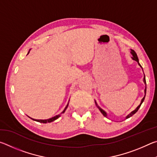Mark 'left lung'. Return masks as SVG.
<instances>
[{
	"label": "left lung",
	"instance_id": "obj_1",
	"mask_svg": "<svg viewBox=\"0 0 157 157\" xmlns=\"http://www.w3.org/2000/svg\"><path fill=\"white\" fill-rule=\"evenodd\" d=\"M131 54L132 55V59H133V60H134V61H136V62H137V63H139V65L140 66V67H141V68L143 69V68H142V66H140V64L139 63V58H138V57H137V55H136V53L135 52V51L134 50H132L131 49ZM143 82H144V84H146V81H145V74H144V78H143ZM144 93H145V95H144V97L143 98V99L141 100V101H140V105L138 106V107L135 109L134 110V111H132L131 113H130L129 114H128V115H127L126 117H125V119H127V118H130V117L131 116H132L133 115H134V113H136L137 111H138V110H139V109L140 108V105H142V103H143V101H144V99H145V94H146V87H145V90H144ZM95 105H96V106H97V107L99 109V110L100 111V112L102 113V115L104 116H105V117H107V112H106V111H105V110H103L102 108H100L99 106L98 105V104H97V102H96V101L95 100Z\"/></svg>",
	"mask_w": 157,
	"mask_h": 157
}]
</instances>
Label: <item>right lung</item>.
Returning a JSON list of instances; mask_svg holds the SVG:
<instances>
[{
  "label": "right lung",
  "mask_w": 157,
  "mask_h": 157,
  "mask_svg": "<svg viewBox=\"0 0 157 157\" xmlns=\"http://www.w3.org/2000/svg\"><path fill=\"white\" fill-rule=\"evenodd\" d=\"M30 50H29V52H28V54H29V52H30ZM68 103H69V101H68V102L67 105L66 106L65 109H63V111H62V113H61L60 114H58V115L55 116H54V117H52V118H48V119H45V120H37V119H34V118H30V117H29V116H28V117H29V118H30L31 119H33V121H36V122H39V123H51V122H52V121H55V120H56V119H57L58 118H59V117L61 116V114H62V113H64V112H65L66 109H67L68 106Z\"/></svg>",
  "instance_id": "add662e5"
}]
</instances>
